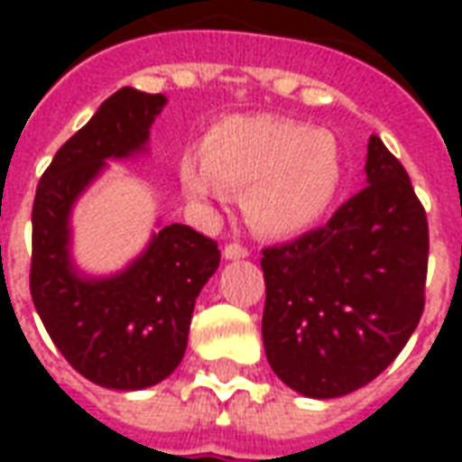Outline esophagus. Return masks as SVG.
<instances>
[{"label":"esophagus","instance_id":"esophagus-1","mask_svg":"<svg viewBox=\"0 0 462 462\" xmlns=\"http://www.w3.org/2000/svg\"><path fill=\"white\" fill-rule=\"evenodd\" d=\"M222 254H225V260H242V257H247L250 252H247V247L240 245V242H230V245H225Z\"/></svg>","mask_w":462,"mask_h":462}]
</instances>
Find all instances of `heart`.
<instances>
[{"label": "heart", "instance_id": "1", "mask_svg": "<svg viewBox=\"0 0 462 462\" xmlns=\"http://www.w3.org/2000/svg\"><path fill=\"white\" fill-rule=\"evenodd\" d=\"M180 175L195 200L245 190L242 210L252 230L290 237L331 210L344 168L329 133L277 116H227L205 133L202 152L182 158Z\"/></svg>", "mask_w": 462, "mask_h": 462}]
</instances>
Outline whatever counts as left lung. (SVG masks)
I'll return each instance as SVG.
<instances>
[{"instance_id": "8db88e82", "label": "left lung", "mask_w": 462, "mask_h": 462, "mask_svg": "<svg viewBox=\"0 0 462 462\" xmlns=\"http://www.w3.org/2000/svg\"><path fill=\"white\" fill-rule=\"evenodd\" d=\"M366 180L324 227L262 250L267 361L310 398L346 396L374 381L426 304V210L378 135L368 138Z\"/></svg>"}]
</instances>
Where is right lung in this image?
Returning a JSON list of instances; mask_svg holds the SVG:
<instances>
[{
  "label": "right lung",
  "mask_w": 462,
  "mask_h": 462,
  "mask_svg": "<svg viewBox=\"0 0 462 462\" xmlns=\"http://www.w3.org/2000/svg\"><path fill=\"white\" fill-rule=\"evenodd\" d=\"M162 94L125 86L56 151L36 185L29 290L49 337L71 366L104 388L138 391L171 376L188 346L195 300L217 264V242L165 225L114 277H81L69 257V215L108 158L141 152Z\"/></svg>",
  "instance_id": "1"
}]
</instances>
